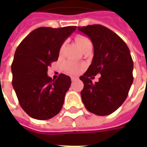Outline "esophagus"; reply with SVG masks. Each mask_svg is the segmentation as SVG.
Returning <instances> with one entry per match:
<instances>
[{"label": "esophagus", "instance_id": "1", "mask_svg": "<svg viewBox=\"0 0 147 147\" xmlns=\"http://www.w3.org/2000/svg\"><path fill=\"white\" fill-rule=\"evenodd\" d=\"M71 81H76L77 79L76 78H75V77H71Z\"/></svg>", "mask_w": 147, "mask_h": 147}]
</instances>
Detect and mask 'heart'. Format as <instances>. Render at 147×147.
<instances>
[{"mask_svg":"<svg viewBox=\"0 0 147 147\" xmlns=\"http://www.w3.org/2000/svg\"><path fill=\"white\" fill-rule=\"evenodd\" d=\"M76 41L77 44L79 45V46L82 49V50H83L87 46L92 45V42L90 40V38H88L85 35H83V34L77 35L76 38ZM65 45H66V42H64L61 46L60 53H62L64 52ZM64 70L66 73L69 74V75H76L80 71V67H79V65H77L76 64H75L73 62L67 61L66 63H64Z\"/></svg>","mask_w":147,"mask_h":147,"instance_id":"b5f03b06","label":"heart"}]
</instances>
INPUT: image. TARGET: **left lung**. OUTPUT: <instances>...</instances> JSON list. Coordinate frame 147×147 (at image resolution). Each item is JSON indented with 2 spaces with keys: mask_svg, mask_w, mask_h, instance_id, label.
Wrapping results in <instances>:
<instances>
[{
  "mask_svg": "<svg viewBox=\"0 0 147 147\" xmlns=\"http://www.w3.org/2000/svg\"><path fill=\"white\" fill-rule=\"evenodd\" d=\"M94 45V57L80 79L84 87L81 98L87 110L98 116L113 113L128 95L133 83V61L126 43L117 34L100 24L79 27ZM101 74L98 82L92 79Z\"/></svg>",
  "mask_w": 147,
  "mask_h": 147,
  "instance_id": "8db88e82",
  "label": "left lung"
}]
</instances>
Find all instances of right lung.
Instances as JSON below:
<instances>
[{"mask_svg":"<svg viewBox=\"0 0 147 147\" xmlns=\"http://www.w3.org/2000/svg\"><path fill=\"white\" fill-rule=\"evenodd\" d=\"M76 26L38 27L21 42L11 64L12 86L19 103L30 117L49 120L60 113L70 77L60 74L57 80L47 76L48 67L57 61L61 45Z\"/></svg>","mask_w":147,"mask_h":147,"instance_id":"add662e5","label":"right lung"}]
</instances>
